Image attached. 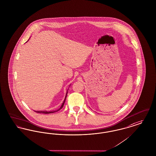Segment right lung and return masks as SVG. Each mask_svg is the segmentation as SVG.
<instances>
[{
    "label": "right lung",
    "instance_id": "add662e5",
    "mask_svg": "<svg viewBox=\"0 0 156 156\" xmlns=\"http://www.w3.org/2000/svg\"><path fill=\"white\" fill-rule=\"evenodd\" d=\"M67 93H68V92H66V96H65V98L64 101L63 102V103H62V105L61 106V107L58 109V110H56V111H35V112H37V113H43V114H50V113H54V112H56V111H59V110H61V109H62V108L64 107V105L65 101V100H66V95H67Z\"/></svg>",
    "mask_w": 156,
    "mask_h": 156
}]
</instances>
